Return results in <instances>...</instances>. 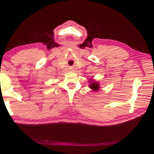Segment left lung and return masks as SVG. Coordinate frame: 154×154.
Wrapping results in <instances>:
<instances>
[{
  "instance_id": "1",
  "label": "left lung",
  "mask_w": 154,
  "mask_h": 154,
  "mask_svg": "<svg viewBox=\"0 0 154 154\" xmlns=\"http://www.w3.org/2000/svg\"><path fill=\"white\" fill-rule=\"evenodd\" d=\"M89 88L93 89L94 91H97L99 89L100 86H99L98 83L92 82V83H91V84L89 85Z\"/></svg>"
}]
</instances>
